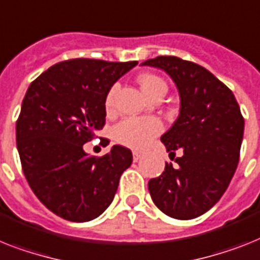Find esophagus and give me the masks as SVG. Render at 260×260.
Masks as SVG:
<instances>
[{"label": "esophagus", "instance_id": "34e87169", "mask_svg": "<svg viewBox=\"0 0 260 260\" xmlns=\"http://www.w3.org/2000/svg\"><path fill=\"white\" fill-rule=\"evenodd\" d=\"M141 157H143V153L141 152H137V150H134V161L137 162V161L140 160Z\"/></svg>", "mask_w": 260, "mask_h": 260}]
</instances>
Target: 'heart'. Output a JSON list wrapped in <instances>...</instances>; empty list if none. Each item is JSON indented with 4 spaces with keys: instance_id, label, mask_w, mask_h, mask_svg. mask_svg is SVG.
Here are the masks:
<instances>
[{
    "instance_id": "b5f03b06",
    "label": "heart",
    "mask_w": 260,
    "mask_h": 260,
    "mask_svg": "<svg viewBox=\"0 0 260 260\" xmlns=\"http://www.w3.org/2000/svg\"><path fill=\"white\" fill-rule=\"evenodd\" d=\"M143 92L149 99L158 92H167V83L161 79L160 76L154 74H141L137 78ZM119 86L113 84L110 88L106 96L107 110H111L115 102ZM162 131V123L157 117L145 116V117H125L120 120L119 123L112 128V136L115 141L125 147L140 149L147 147L150 141L153 140L157 135Z\"/></svg>"
}]
</instances>
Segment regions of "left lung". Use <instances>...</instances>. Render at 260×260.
Masks as SVG:
<instances>
[{"label":"left lung","mask_w":260,"mask_h":260,"mask_svg":"<svg viewBox=\"0 0 260 260\" xmlns=\"http://www.w3.org/2000/svg\"><path fill=\"white\" fill-rule=\"evenodd\" d=\"M143 66L164 70L181 100L180 115L161 141L169 157L178 149L182 156L149 180L150 197L169 217L193 219L210 210L228 189L239 161L245 119L231 89L197 63L157 56Z\"/></svg>","instance_id":"8db88e82"}]
</instances>
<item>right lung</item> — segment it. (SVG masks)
<instances>
[{
	"label": "right lung",
	"instance_id": "1",
	"mask_svg": "<svg viewBox=\"0 0 260 260\" xmlns=\"http://www.w3.org/2000/svg\"><path fill=\"white\" fill-rule=\"evenodd\" d=\"M136 64L64 60L27 88L15 125L22 171L38 200L63 219L99 217L132 164V152L121 145L102 157L88 156L83 145L106 124V96L113 83Z\"/></svg>",
	"mask_w": 260,
	"mask_h": 260
}]
</instances>
